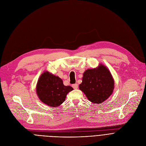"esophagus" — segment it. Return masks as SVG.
<instances>
[{
    "label": "esophagus",
    "mask_w": 146,
    "mask_h": 146,
    "mask_svg": "<svg viewBox=\"0 0 146 146\" xmlns=\"http://www.w3.org/2000/svg\"><path fill=\"white\" fill-rule=\"evenodd\" d=\"M72 87H73L74 89H78V85L77 83L73 84V85H72Z\"/></svg>",
    "instance_id": "1"
}]
</instances>
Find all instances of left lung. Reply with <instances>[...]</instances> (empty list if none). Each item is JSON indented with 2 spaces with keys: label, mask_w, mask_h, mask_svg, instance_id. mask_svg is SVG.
Returning <instances> with one entry per match:
<instances>
[{
  "label": "left lung",
  "mask_w": 146,
  "mask_h": 146,
  "mask_svg": "<svg viewBox=\"0 0 146 146\" xmlns=\"http://www.w3.org/2000/svg\"><path fill=\"white\" fill-rule=\"evenodd\" d=\"M79 89L89 101L101 104L112 94L114 80L108 68L101 64L96 68L88 69L84 72Z\"/></svg>",
  "instance_id": "8db88e82"
}]
</instances>
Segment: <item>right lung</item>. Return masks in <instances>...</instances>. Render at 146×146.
Returning <instances> with one entry per match:
<instances>
[{"label":"right lung","mask_w":146,"mask_h":146,"mask_svg":"<svg viewBox=\"0 0 146 146\" xmlns=\"http://www.w3.org/2000/svg\"><path fill=\"white\" fill-rule=\"evenodd\" d=\"M73 89L64 86L63 80L58 76L46 71L38 80L36 94L41 102L51 107H57L65 101L67 94Z\"/></svg>","instance_id":"1"}]
</instances>
